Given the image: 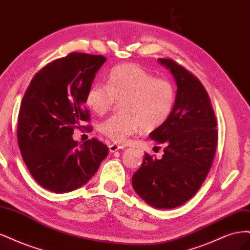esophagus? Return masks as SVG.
<instances>
[{
	"label": "esophagus",
	"mask_w": 250,
	"mask_h": 250,
	"mask_svg": "<svg viewBox=\"0 0 250 250\" xmlns=\"http://www.w3.org/2000/svg\"><path fill=\"white\" fill-rule=\"evenodd\" d=\"M123 148H125V146H117V144H110V146H109V150H110V152H115L116 150L123 149Z\"/></svg>",
	"instance_id": "esophagus-1"
}]
</instances>
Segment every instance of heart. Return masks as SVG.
Returning <instances> with one entry per match:
<instances>
[{"instance_id":"obj_1","label":"heart","mask_w":250,"mask_h":250,"mask_svg":"<svg viewBox=\"0 0 250 250\" xmlns=\"http://www.w3.org/2000/svg\"><path fill=\"white\" fill-rule=\"evenodd\" d=\"M176 101L173 84L151 72L126 63L112 69L106 86L92 84L86 92L85 103L96 115H104L117 103L119 115L111 116L99 125V131L116 143L124 142L140 130L155 131L170 117Z\"/></svg>"}]
</instances>
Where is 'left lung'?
Wrapping results in <instances>:
<instances>
[{"label": "left lung", "instance_id": "obj_1", "mask_svg": "<svg viewBox=\"0 0 250 250\" xmlns=\"http://www.w3.org/2000/svg\"><path fill=\"white\" fill-rule=\"evenodd\" d=\"M158 61L170 70L178 90L167 122L149 134L164 144L157 159L146 154L132 176L135 192L157 208L180 207L194 196L210 171L218 131L211 100L199 80L171 59Z\"/></svg>", "mask_w": 250, "mask_h": 250}]
</instances>
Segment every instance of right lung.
I'll return each mask as SVG.
<instances>
[{
    "instance_id": "1",
    "label": "right lung",
    "mask_w": 250,
    "mask_h": 250,
    "mask_svg": "<svg viewBox=\"0 0 250 250\" xmlns=\"http://www.w3.org/2000/svg\"><path fill=\"white\" fill-rule=\"evenodd\" d=\"M106 60L101 55L70 53L40 69L27 88L18 142L31 175L44 189L66 193L82 187L109 154L98 139L83 144L72 139L75 128L81 130L82 123L90 120L86 92Z\"/></svg>"
}]
</instances>
